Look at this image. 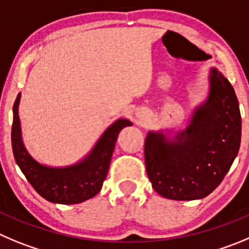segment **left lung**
I'll return each instance as SVG.
<instances>
[{
    "label": "left lung",
    "instance_id": "left-lung-1",
    "mask_svg": "<svg viewBox=\"0 0 249 249\" xmlns=\"http://www.w3.org/2000/svg\"><path fill=\"white\" fill-rule=\"evenodd\" d=\"M241 129L232 85L212 67L207 99L192 111L186 128L148 132L144 156L153 188L167 199L207 197L221 183L237 156Z\"/></svg>",
    "mask_w": 249,
    "mask_h": 249
}]
</instances>
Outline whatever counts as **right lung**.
<instances>
[{"instance_id": "add662e5", "label": "right lung", "mask_w": 249, "mask_h": 249, "mask_svg": "<svg viewBox=\"0 0 249 249\" xmlns=\"http://www.w3.org/2000/svg\"><path fill=\"white\" fill-rule=\"evenodd\" d=\"M20 93L13 105L12 149L17 165L35 191L51 203L78 204L90 199L100 192L107 176L111 158L121 129L132 126L127 118H118L107 127L89 153L78 162L68 166H47L35 160L25 148L20 127Z\"/></svg>"}]
</instances>
